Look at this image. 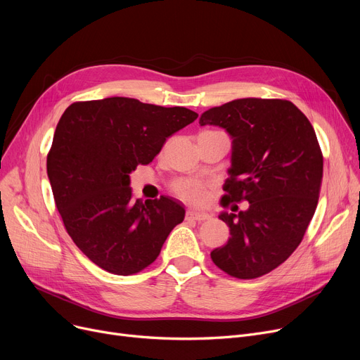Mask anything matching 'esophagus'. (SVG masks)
<instances>
[{"label":"esophagus","mask_w":360,"mask_h":360,"mask_svg":"<svg viewBox=\"0 0 360 360\" xmlns=\"http://www.w3.org/2000/svg\"><path fill=\"white\" fill-rule=\"evenodd\" d=\"M210 217L209 213L205 212H200V210H193L190 209L186 212V219H193V220H207Z\"/></svg>","instance_id":"esophagus-1"}]
</instances>
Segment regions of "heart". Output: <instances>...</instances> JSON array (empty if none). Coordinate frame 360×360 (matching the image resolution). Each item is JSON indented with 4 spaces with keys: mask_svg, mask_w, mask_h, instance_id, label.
Listing matches in <instances>:
<instances>
[{
    "mask_svg": "<svg viewBox=\"0 0 360 360\" xmlns=\"http://www.w3.org/2000/svg\"><path fill=\"white\" fill-rule=\"evenodd\" d=\"M175 193L188 200V201H194V202H200L202 201L204 195H205V190L204 185L198 181H193V179H181L178 181L175 185Z\"/></svg>",
    "mask_w": 360,
    "mask_h": 360,
    "instance_id": "b5f03b06",
    "label": "heart"
}]
</instances>
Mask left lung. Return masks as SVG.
<instances>
[{"mask_svg":"<svg viewBox=\"0 0 360 360\" xmlns=\"http://www.w3.org/2000/svg\"><path fill=\"white\" fill-rule=\"evenodd\" d=\"M200 125L220 127L232 139L223 205L250 202L238 214H219L231 238L212 259L238 278L267 274L297 248L315 213L323 179L315 131L292 102L257 98L210 108Z\"/></svg>","mask_w":360,"mask_h":360,"instance_id":"obj_1","label":"left lung"}]
</instances>
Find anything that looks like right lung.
<instances>
[{"label": "right lung", "mask_w": 360, "mask_h": 360, "mask_svg": "<svg viewBox=\"0 0 360 360\" xmlns=\"http://www.w3.org/2000/svg\"><path fill=\"white\" fill-rule=\"evenodd\" d=\"M197 117L182 106L120 96L72 103L63 113L46 172L68 235L101 269L118 276L141 271L184 220L175 198L132 200L129 174Z\"/></svg>", "instance_id": "right-lung-1"}]
</instances>
